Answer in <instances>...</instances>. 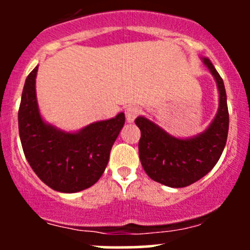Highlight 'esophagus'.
Instances as JSON below:
<instances>
[{
    "label": "esophagus",
    "mask_w": 250,
    "mask_h": 250,
    "mask_svg": "<svg viewBox=\"0 0 250 250\" xmlns=\"http://www.w3.org/2000/svg\"><path fill=\"white\" fill-rule=\"evenodd\" d=\"M125 120H127V122L132 123L133 121L135 120V117L140 113V109L137 106V105H129V106L125 107Z\"/></svg>",
    "instance_id": "1"
}]
</instances>
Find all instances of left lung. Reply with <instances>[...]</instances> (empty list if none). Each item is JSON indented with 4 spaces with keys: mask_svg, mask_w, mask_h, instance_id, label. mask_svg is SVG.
Wrapping results in <instances>:
<instances>
[{
    "mask_svg": "<svg viewBox=\"0 0 250 250\" xmlns=\"http://www.w3.org/2000/svg\"><path fill=\"white\" fill-rule=\"evenodd\" d=\"M201 59L213 75L219 92L216 115L203 132L193 137L178 138L144 116L135 118L141 132V166L152 180L169 188H185L210 172L228 140L229 110L224 81L208 58Z\"/></svg>",
    "mask_w": 250,
    "mask_h": 250,
    "instance_id": "obj_1",
    "label": "left lung"
}]
</instances>
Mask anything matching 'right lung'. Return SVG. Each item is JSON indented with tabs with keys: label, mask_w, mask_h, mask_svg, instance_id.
<instances>
[{
	"label": "right lung",
	"mask_w": 250,
	"mask_h": 250,
	"mask_svg": "<svg viewBox=\"0 0 250 250\" xmlns=\"http://www.w3.org/2000/svg\"><path fill=\"white\" fill-rule=\"evenodd\" d=\"M35 67L25 81L18 122L22 150L34 172L50 188L75 193L94 185L125 125V113L66 132L43 120L36 95Z\"/></svg>",
	"instance_id": "1"
}]
</instances>
